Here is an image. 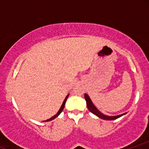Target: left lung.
Segmentation results:
<instances>
[{
    "label": "left lung",
    "instance_id": "obj_1",
    "mask_svg": "<svg viewBox=\"0 0 149 149\" xmlns=\"http://www.w3.org/2000/svg\"><path fill=\"white\" fill-rule=\"evenodd\" d=\"M85 100H86L87 107H88V109H89V111H90L91 113H92L93 114H95V116H98L100 118H102L104 120H116V119L118 118L121 117V116L125 115V114H126V113H125L120 114V115L116 116H106V115H104V114L102 113H101L100 111L97 109L96 107H95V106L93 104V103H92L91 100H90V97H89L87 94H85Z\"/></svg>",
    "mask_w": 149,
    "mask_h": 149
}]
</instances>
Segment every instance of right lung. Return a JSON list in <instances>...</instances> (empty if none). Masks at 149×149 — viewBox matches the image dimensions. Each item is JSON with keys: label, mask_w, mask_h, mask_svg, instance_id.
<instances>
[{"label": "right lung", "mask_w": 149, "mask_h": 149, "mask_svg": "<svg viewBox=\"0 0 149 149\" xmlns=\"http://www.w3.org/2000/svg\"><path fill=\"white\" fill-rule=\"evenodd\" d=\"M69 95H68L66 97V98H65V100H64V102H63V104H62V105L61 106V107H60V109H59V110L58 111V112L57 113V114H56V115H54V116H52V118H50L49 119H48V120H45V121H50V120H53V119H54L55 118H57L58 116L59 115V114L61 113V111H63V109H64V106H65V104H66V100H67V98H68V97H69ZM43 122H45V121H43Z\"/></svg>", "instance_id": "1"}]
</instances>
